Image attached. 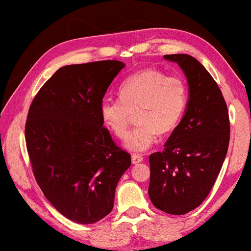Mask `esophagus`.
I'll use <instances>...</instances> for the list:
<instances>
[{
  "instance_id": "34e87169",
  "label": "esophagus",
  "mask_w": 251,
  "mask_h": 251,
  "mask_svg": "<svg viewBox=\"0 0 251 251\" xmlns=\"http://www.w3.org/2000/svg\"><path fill=\"white\" fill-rule=\"evenodd\" d=\"M143 160H144V157H143L142 155H139V154H132L131 161H132L133 164H137V163L143 162Z\"/></svg>"
}]
</instances>
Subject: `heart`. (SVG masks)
Segmentation results:
<instances>
[{"mask_svg": "<svg viewBox=\"0 0 251 251\" xmlns=\"http://www.w3.org/2000/svg\"><path fill=\"white\" fill-rule=\"evenodd\" d=\"M119 98L101 102L100 118L116 137L123 138L136 113L138 126L126 135L123 146L142 153L155 143L157 133L166 135L176 128L186 107L187 89L181 78L147 68L120 85Z\"/></svg>", "mask_w": 251, "mask_h": 251, "instance_id": "obj_1", "label": "heart"}]
</instances>
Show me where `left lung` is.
I'll list each match as a JSON object with an SVG mask.
<instances>
[{
    "label": "left lung",
    "instance_id": "1",
    "mask_svg": "<svg viewBox=\"0 0 251 251\" xmlns=\"http://www.w3.org/2000/svg\"><path fill=\"white\" fill-rule=\"evenodd\" d=\"M186 76L188 100L163 152L150 155L149 195L154 207L184 215L199 207L222 169L229 142L227 106L203 65L185 53L166 54Z\"/></svg>",
    "mask_w": 251,
    "mask_h": 251
}]
</instances>
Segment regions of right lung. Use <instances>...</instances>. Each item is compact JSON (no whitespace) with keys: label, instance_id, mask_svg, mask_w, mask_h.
I'll return each mask as SVG.
<instances>
[{"label":"right lung","instance_id":"1","mask_svg":"<svg viewBox=\"0 0 251 251\" xmlns=\"http://www.w3.org/2000/svg\"><path fill=\"white\" fill-rule=\"evenodd\" d=\"M125 67L119 60L60 67L29 107L25 137L34 176L48 201L78 224H94L112 211L116 185L131 164L99 112Z\"/></svg>","mask_w":251,"mask_h":251}]
</instances>
